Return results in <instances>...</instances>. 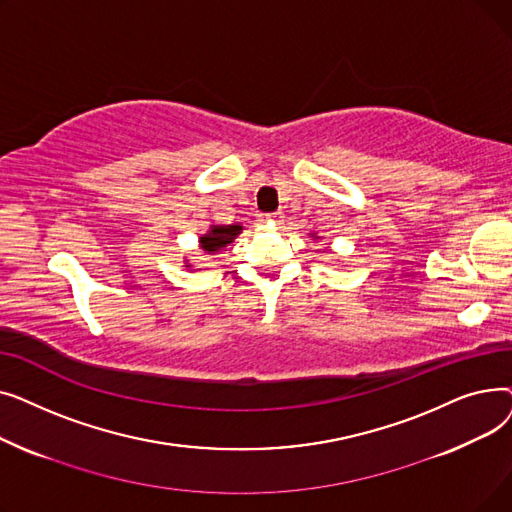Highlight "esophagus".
Here are the masks:
<instances>
[{
    "label": "esophagus",
    "mask_w": 512,
    "mask_h": 512,
    "mask_svg": "<svg viewBox=\"0 0 512 512\" xmlns=\"http://www.w3.org/2000/svg\"><path fill=\"white\" fill-rule=\"evenodd\" d=\"M282 218H284V215L278 211V213H270V215H267L265 220H267V224H272V226H274V224H280V222H282Z\"/></svg>",
    "instance_id": "obj_1"
}]
</instances>
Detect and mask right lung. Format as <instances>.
Here are the masks:
<instances>
[{"label":"right lung","mask_w":512,"mask_h":512,"mask_svg":"<svg viewBox=\"0 0 512 512\" xmlns=\"http://www.w3.org/2000/svg\"><path fill=\"white\" fill-rule=\"evenodd\" d=\"M240 230H242L240 224L211 226V228L207 230V234H203V236L199 238L201 249H203L205 253H218V251H222L224 247L230 245V242L240 234ZM186 267H191V265H186Z\"/></svg>","instance_id":"add662e5"}]
</instances>
